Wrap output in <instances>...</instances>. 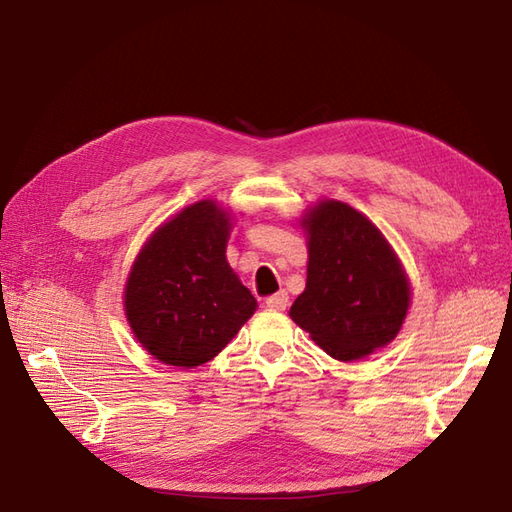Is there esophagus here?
<instances>
[{"instance_id":"1","label":"esophagus","mask_w":512,"mask_h":512,"mask_svg":"<svg viewBox=\"0 0 512 512\" xmlns=\"http://www.w3.org/2000/svg\"><path fill=\"white\" fill-rule=\"evenodd\" d=\"M265 305H267L269 309H277V312H282V309H286V305H288V292H286V290H280V292L271 294V297H267Z\"/></svg>"}]
</instances>
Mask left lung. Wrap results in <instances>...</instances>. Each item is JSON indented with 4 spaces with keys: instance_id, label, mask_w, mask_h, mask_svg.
<instances>
[{
    "instance_id": "1",
    "label": "left lung",
    "mask_w": 512,
    "mask_h": 512,
    "mask_svg": "<svg viewBox=\"0 0 512 512\" xmlns=\"http://www.w3.org/2000/svg\"><path fill=\"white\" fill-rule=\"evenodd\" d=\"M307 284L290 318L337 361L363 359L393 342L410 305V286L391 245L365 215L324 200L303 222Z\"/></svg>"
}]
</instances>
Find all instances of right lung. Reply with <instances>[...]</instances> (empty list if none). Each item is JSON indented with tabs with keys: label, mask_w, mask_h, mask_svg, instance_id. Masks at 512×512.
<instances>
[{
	"label": "right lung",
	"mask_w": 512,
	"mask_h": 512,
	"mask_svg": "<svg viewBox=\"0 0 512 512\" xmlns=\"http://www.w3.org/2000/svg\"><path fill=\"white\" fill-rule=\"evenodd\" d=\"M228 220L211 203L183 209L153 232L126 286V316L158 361L192 369L218 356L256 309L226 262Z\"/></svg>",
	"instance_id": "obj_1"
}]
</instances>
